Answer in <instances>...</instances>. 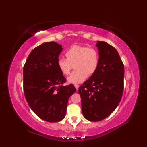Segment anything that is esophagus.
<instances>
[{
  "mask_svg": "<svg viewBox=\"0 0 147 147\" xmlns=\"http://www.w3.org/2000/svg\"><path fill=\"white\" fill-rule=\"evenodd\" d=\"M74 87H75L76 90H78V88H79V85H77V84H76V85H74Z\"/></svg>",
  "mask_w": 147,
  "mask_h": 147,
  "instance_id": "34e87169",
  "label": "esophagus"
}]
</instances>
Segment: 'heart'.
<instances>
[{
	"mask_svg": "<svg viewBox=\"0 0 147 147\" xmlns=\"http://www.w3.org/2000/svg\"><path fill=\"white\" fill-rule=\"evenodd\" d=\"M67 58L60 57L57 60V65L62 74L68 75L74 64V71L67 78L71 84L84 82L88 75L91 76L97 70L100 62V55L94 47L74 45L65 51Z\"/></svg>",
	"mask_w": 147,
	"mask_h": 147,
	"instance_id": "heart-1",
	"label": "heart"
}]
</instances>
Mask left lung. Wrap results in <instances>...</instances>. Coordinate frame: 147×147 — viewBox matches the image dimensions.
<instances>
[{"label":"left lung","mask_w":147,"mask_h":147,"mask_svg":"<svg viewBox=\"0 0 147 147\" xmlns=\"http://www.w3.org/2000/svg\"><path fill=\"white\" fill-rule=\"evenodd\" d=\"M96 46L98 67L78 89L83 115L93 122L103 120L115 110L124 89V64L117 51L104 41H97Z\"/></svg>","instance_id":"1"}]
</instances>
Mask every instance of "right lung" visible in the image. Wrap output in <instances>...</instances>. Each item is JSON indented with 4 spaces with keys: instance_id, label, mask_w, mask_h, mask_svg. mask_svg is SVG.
Instances as JSON below:
<instances>
[{
    "instance_id": "1",
    "label": "right lung",
    "mask_w": 147,
    "mask_h": 147,
    "mask_svg": "<svg viewBox=\"0 0 147 147\" xmlns=\"http://www.w3.org/2000/svg\"><path fill=\"white\" fill-rule=\"evenodd\" d=\"M63 48L47 42L34 48L23 67V89L32 110L43 120L59 122L65 116L68 100L76 91L74 85L63 86L66 78L57 65Z\"/></svg>"
}]
</instances>
